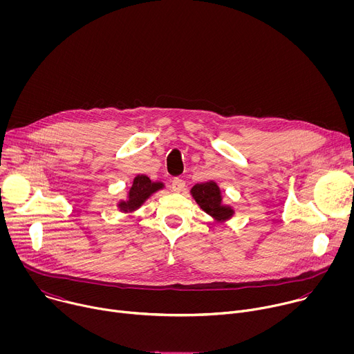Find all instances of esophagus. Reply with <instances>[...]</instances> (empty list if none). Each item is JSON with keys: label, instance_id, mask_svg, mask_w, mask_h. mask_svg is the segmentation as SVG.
Listing matches in <instances>:
<instances>
[{"label": "esophagus", "instance_id": "obj_1", "mask_svg": "<svg viewBox=\"0 0 354 354\" xmlns=\"http://www.w3.org/2000/svg\"><path fill=\"white\" fill-rule=\"evenodd\" d=\"M171 186H172V190H174V192H182V190L185 189L186 183H185V180L180 179V178H174Z\"/></svg>", "mask_w": 354, "mask_h": 354}]
</instances>
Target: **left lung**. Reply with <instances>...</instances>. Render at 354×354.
Listing matches in <instances>:
<instances>
[{
    "instance_id": "left-lung-1",
    "label": "left lung",
    "mask_w": 354,
    "mask_h": 354,
    "mask_svg": "<svg viewBox=\"0 0 354 354\" xmlns=\"http://www.w3.org/2000/svg\"><path fill=\"white\" fill-rule=\"evenodd\" d=\"M190 193L197 201V205L216 220L223 221L232 216V209L221 205V192L216 182L210 180L197 183L192 187Z\"/></svg>"
}]
</instances>
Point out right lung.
Segmentation results:
<instances>
[{
    "instance_id": "1",
    "label": "right lung",
    "mask_w": 354,
    "mask_h": 354,
    "mask_svg": "<svg viewBox=\"0 0 354 354\" xmlns=\"http://www.w3.org/2000/svg\"><path fill=\"white\" fill-rule=\"evenodd\" d=\"M162 186L164 185L161 182H151L149 178L145 175H137L130 187L129 200L120 201V205H119L120 210L131 212V210L138 209L151 194L162 189Z\"/></svg>"
}]
</instances>
